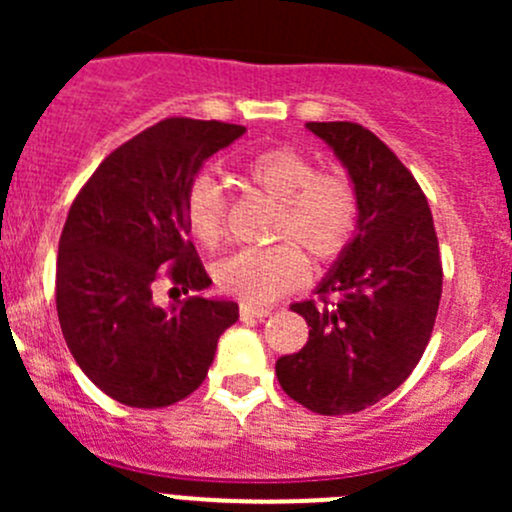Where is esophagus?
Listing matches in <instances>:
<instances>
[{
    "label": "esophagus",
    "instance_id": "obj_1",
    "mask_svg": "<svg viewBox=\"0 0 512 512\" xmlns=\"http://www.w3.org/2000/svg\"><path fill=\"white\" fill-rule=\"evenodd\" d=\"M240 317L242 319H265V317H270V309L255 307V304H240Z\"/></svg>",
    "mask_w": 512,
    "mask_h": 512
}]
</instances>
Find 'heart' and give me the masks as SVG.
Here are the masks:
<instances>
[{
	"instance_id": "heart-1",
	"label": "heart",
	"mask_w": 512,
	"mask_h": 512,
	"mask_svg": "<svg viewBox=\"0 0 512 512\" xmlns=\"http://www.w3.org/2000/svg\"><path fill=\"white\" fill-rule=\"evenodd\" d=\"M257 190L280 203L270 237L280 245L240 250L215 267L223 292L245 302H275L307 282V260L327 265L344 255L361 223V200L354 183L337 170H317L292 148L255 153L242 165ZM190 232L200 245H218L227 230L225 190L213 175L193 180L185 198Z\"/></svg>"
}]
</instances>
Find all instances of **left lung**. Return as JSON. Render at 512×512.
I'll return each instance as SVG.
<instances>
[{"mask_svg":"<svg viewBox=\"0 0 512 512\" xmlns=\"http://www.w3.org/2000/svg\"><path fill=\"white\" fill-rule=\"evenodd\" d=\"M347 170L361 200L352 245L317 285L334 304L297 302L309 342L280 356L289 399L322 416L356 414L399 389L421 359L443 270L433 215L414 175L359 123H307Z\"/></svg>","mask_w":512,"mask_h":512,"instance_id":"1","label":"left lung"}]
</instances>
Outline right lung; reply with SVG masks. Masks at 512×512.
I'll use <instances>...</instances> for the list:
<instances>
[{"label": "right lung", "mask_w": 512, "mask_h": 512, "mask_svg": "<svg viewBox=\"0 0 512 512\" xmlns=\"http://www.w3.org/2000/svg\"><path fill=\"white\" fill-rule=\"evenodd\" d=\"M245 126L165 118L111 153L76 195L59 240L56 312L76 364L111 399L160 409L208 376L237 302L200 297L213 280L188 240L185 198L213 153ZM165 266L176 291L152 302Z\"/></svg>", "instance_id": "add662e5"}]
</instances>
